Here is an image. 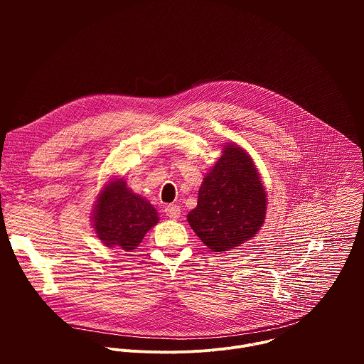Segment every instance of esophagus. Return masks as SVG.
<instances>
[{
  "label": "esophagus",
  "instance_id": "obj_1",
  "mask_svg": "<svg viewBox=\"0 0 364 364\" xmlns=\"http://www.w3.org/2000/svg\"><path fill=\"white\" fill-rule=\"evenodd\" d=\"M180 215H181L180 205H177V204H168V205L166 207V216H168L170 219L176 220V219L180 218Z\"/></svg>",
  "mask_w": 364,
  "mask_h": 364
}]
</instances>
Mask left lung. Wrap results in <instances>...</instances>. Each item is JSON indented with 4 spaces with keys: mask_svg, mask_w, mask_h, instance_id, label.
<instances>
[{
    "mask_svg": "<svg viewBox=\"0 0 364 364\" xmlns=\"http://www.w3.org/2000/svg\"><path fill=\"white\" fill-rule=\"evenodd\" d=\"M265 215L267 193L250 155L226 144L203 178L197 207L187 215L191 229L207 247L225 252L252 239Z\"/></svg>",
    "mask_w": 364,
    "mask_h": 364,
    "instance_id": "8db88e82",
    "label": "left lung"
}]
</instances>
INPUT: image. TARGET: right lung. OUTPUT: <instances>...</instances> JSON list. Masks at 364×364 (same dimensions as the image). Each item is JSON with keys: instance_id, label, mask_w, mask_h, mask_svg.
<instances>
[{"instance_id": "obj_1", "label": "right lung", "mask_w": 364, "mask_h": 364, "mask_svg": "<svg viewBox=\"0 0 364 364\" xmlns=\"http://www.w3.org/2000/svg\"><path fill=\"white\" fill-rule=\"evenodd\" d=\"M92 220L103 245L132 252L160 218L148 200L128 188L124 178H112L97 194Z\"/></svg>"}]
</instances>
